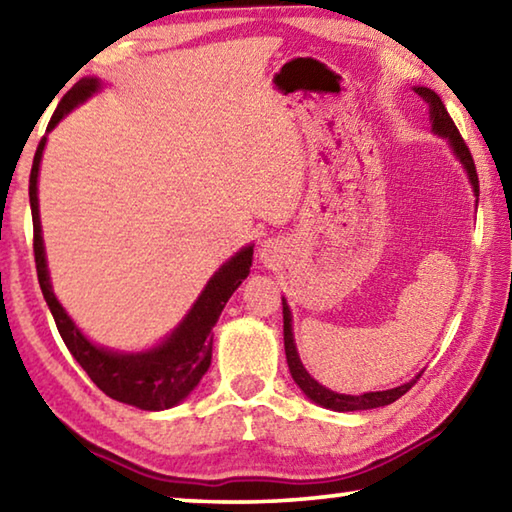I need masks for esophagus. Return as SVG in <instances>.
Listing matches in <instances>:
<instances>
[{
	"label": "esophagus",
	"mask_w": 512,
	"mask_h": 512,
	"mask_svg": "<svg viewBox=\"0 0 512 512\" xmlns=\"http://www.w3.org/2000/svg\"><path fill=\"white\" fill-rule=\"evenodd\" d=\"M280 253H282V250H280V244H277L275 239H268V241H264L262 248H259V257H262L266 264H273L275 259L280 257Z\"/></svg>",
	"instance_id": "esophagus-1"
}]
</instances>
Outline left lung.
<instances>
[{
  "label": "left lung",
  "mask_w": 512,
  "mask_h": 512,
  "mask_svg": "<svg viewBox=\"0 0 512 512\" xmlns=\"http://www.w3.org/2000/svg\"><path fill=\"white\" fill-rule=\"evenodd\" d=\"M413 92L418 94V97L429 106L431 133L436 137H443V140H447L449 149H452V153H454V158L461 162L465 176H467V180H470L472 192L476 196L474 203H479V178H476L474 160H472L470 151H467L461 133H458V128L454 126L452 117H449L443 99H440L431 88H424V85H413ZM282 314H284V352H287V363H289L291 377H293V381H296V386L300 388V391L305 393L307 400H311L318 406H323V409L348 413V411H368V409H379V406H388V404H393L395 400H400V397L406 391H409V388L422 375V372H420V375H415L411 381H406V384L388 388V391H370V393H361V395H345V393L329 391L327 386H323L320 381H316L314 377L309 375V370L302 366L300 354H298V348H296V339H293L291 307H289V302L284 296H282Z\"/></svg>",
  "instance_id": "1"
}]
</instances>
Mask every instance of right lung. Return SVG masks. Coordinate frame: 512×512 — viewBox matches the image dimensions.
<instances>
[{
  "label": "right lung",
  "mask_w": 512,
  "mask_h": 512,
  "mask_svg": "<svg viewBox=\"0 0 512 512\" xmlns=\"http://www.w3.org/2000/svg\"><path fill=\"white\" fill-rule=\"evenodd\" d=\"M106 88V83L97 76H85L69 90L51 117L47 135L63 121L69 112L79 108L94 94ZM47 135L38 144L36 158H33L31 180H29V201L33 214V253H36V268L42 296L47 300L51 316L67 350L79 361V366L88 372V377L112 400L137 406L142 411H164L173 409L192 395L194 388L201 384L203 375L212 363V329L219 320L225 302L230 300L241 282L246 280L253 266V248L248 244L239 248L235 255L219 266V271L207 280L203 291L198 293L194 305L189 307L183 320L171 329L151 348L144 350H115L90 341L83 329L74 323L65 307L60 305L54 284H51L45 239H42L40 203H38V178L42 151L47 146Z\"/></svg>",
  "instance_id": "1"
}]
</instances>
